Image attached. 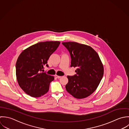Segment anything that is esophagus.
I'll use <instances>...</instances> for the list:
<instances>
[{
  "instance_id": "esophagus-1",
  "label": "esophagus",
  "mask_w": 129,
  "mask_h": 129,
  "mask_svg": "<svg viewBox=\"0 0 129 129\" xmlns=\"http://www.w3.org/2000/svg\"><path fill=\"white\" fill-rule=\"evenodd\" d=\"M62 76H58V75H55V77L56 78H58V79H59Z\"/></svg>"
}]
</instances>
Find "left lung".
Returning <instances> with one entry per match:
<instances>
[{
	"label": "left lung",
	"instance_id": "8db88e82",
	"mask_svg": "<svg viewBox=\"0 0 129 129\" xmlns=\"http://www.w3.org/2000/svg\"><path fill=\"white\" fill-rule=\"evenodd\" d=\"M69 52L71 67H76V74L68 76L67 91L77 99L92 94L99 86L104 74L103 64L98 53L91 47L75 42H62Z\"/></svg>",
	"mask_w": 129,
	"mask_h": 129
}]
</instances>
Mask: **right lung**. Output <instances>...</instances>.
<instances>
[{
	"instance_id": "1",
	"label": "right lung",
	"mask_w": 129,
	"mask_h": 129,
	"mask_svg": "<svg viewBox=\"0 0 129 129\" xmlns=\"http://www.w3.org/2000/svg\"><path fill=\"white\" fill-rule=\"evenodd\" d=\"M59 41L39 42L27 48L19 55L16 63V75L20 88L27 94L39 97L49 90L54 77L44 71L47 61L58 47Z\"/></svg>"
}]
</instances>
